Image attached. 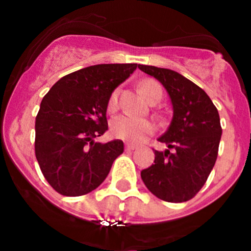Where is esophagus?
Here are the masks:
<instances>
[{
	"instance_id": "obj_1",
	"label": "esophagus",
	"mask_w": 251,
	"mask_h": 251,
	"mask_svg": "<svg viewBox=\"0 0 251 251\" xmlns=\"http://www.w3.org/2000/svg\"><path fill=\"white\" fill-rule=\"evenodd\" d=\"M137 146L136 145H132V143H127L126 145V150L127 151H133V150H136Z\"/></svg>"
}]
</instances>
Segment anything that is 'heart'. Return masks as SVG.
I'll list each match as a JSON object with an SVG mask.
<instances>
[{"instance_id": "b5f03b06", "label": "heart", "mask_w": 251, "mask_h": 251, "mask_svg": "<svg viewBox=\"0 0 251 251\" xmlns=\"http://www.w3.org/2000/svg\"><path fill=\"white\" fill-rule=\"evenodd\" d=\"M141 90L146 98L150 99L154 97H161L162 98V88L157 81L154 80H143L141 84ZM118 95L119 90H114L109 98L108 108L109 110H115L118 106ZM110 130L113 136L123 141L132 142V143H138L143 141L147 136L152 134L154 130V124L146 118L136 117L132 114H121L115 117L110 123Z\"/></svg>"}]
</instances>
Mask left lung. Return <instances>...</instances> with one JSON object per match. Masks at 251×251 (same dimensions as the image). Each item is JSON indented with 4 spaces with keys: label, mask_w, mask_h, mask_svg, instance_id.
Segmentation results:
<instances>
[{
    "label": "left lung",
    "mask_w": 251,
    "mask_h": 251,
    "mask_svg": "<svg viewBox=\"0 0 251 251\" xmlns=\"http://www.w3.org/2000/svg\"><path fill=\"white\" fill-rule=\"evenodd\" d=\"M165 86L172 104L170 127L158 138L167 146L154 151V163L141 177L154 196L185 202L200 191L214 168L220 145V117L200 86L171 69L138 65Z\"/></svg>",
    "instance_id": "1"
}]
</instances>
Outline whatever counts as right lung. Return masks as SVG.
<instances>
[{
	"instance_id": "right-lung-1",
	"label": "right lung",
	"mask_w": 251,
	"mask_h": 251,
	"mask_svg": "<svg viewBox=\"0 0 251 251\" xmlns=\"http://www.w3.org/2000/svg\"><path fill=\"white\" fill-rule=\"evenodd\" d=\"M137 64H98L63 76L40 104L35 154L51 187L64 196L89 194L106 178L123 142L100 143L112 93Z\"/></svg>"
}]
</instances>
